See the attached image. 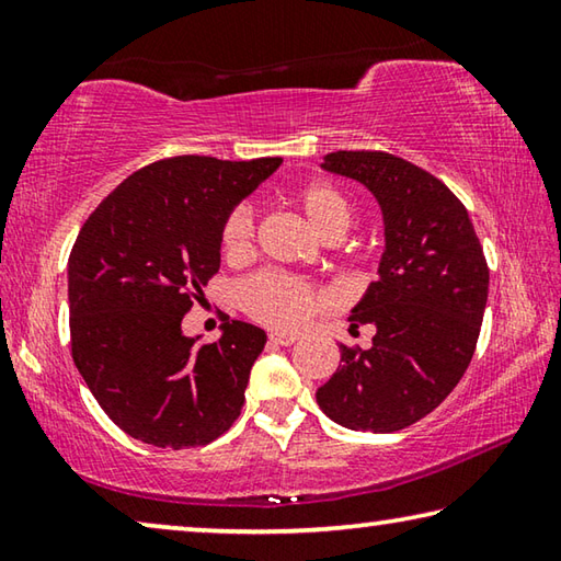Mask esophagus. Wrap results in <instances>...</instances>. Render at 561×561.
<instances>
[{
    "label": "esophagus",
    "mask_w": 561,
    "mask_h": 561,
    "mask_svg": "<svg viewBox=\"0 0 561 561\" xmlns=\"http://www.w3.org/2000/svg\"><path fill=\"white\" fill-rule=\"evenodd\" d=\"M297 336L294 334H279V331H272L270 334V344H277V346H291Z\"/></svg>",
    "instance_id": "obj_1"
}]
</instances>
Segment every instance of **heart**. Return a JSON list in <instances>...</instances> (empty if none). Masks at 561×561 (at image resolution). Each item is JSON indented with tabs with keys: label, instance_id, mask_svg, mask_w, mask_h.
Returning a JSON list of instances; mask_svg holds the SVG:
<instances>
[{
	"label": "heart",
	"instance_id": "heart-1",
	"mask_svg": "<svg viewBox=\"0 0 561 561\" xmlns=\"http://www.w3.org/2000/svg\"><path fill=\"white\" fill-rule=\"evenodd\" d=\"M294 201L327 240H339L354 220V205L344 190L327 180H311V183L299 185L294 190ZM254 237H257V210L247 201L237 203L225 215L220 227L222 254L230 262L247 260L254 252ZM237 301L247 314L262 324L289 329L301 324L324 301V294L297 274L262 270L240 282Z\"/></svg>",
	"mask_w": 561,
	"mask_h": 561
}]
</instances>
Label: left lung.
<instances>
[{"mask_svg":"<svg viewBox=\"0 0 561 561\" xmlns=\"http://www.w3.org/2000/svg\"><path fill=\"white\" fill-rule=\"evenodd\" d=\"M331 173L376 195L386 252L351 331L374 324L371 348L341 344L336 374L317 391L331 421L393 433L435 411L470 366L488 304L490 270L465 205L453 190L383 150H336Z\"/></svg>","mask_w":561,"mask_h":561,"instance_id":"8db88e82","label":"left lung"}]
</instances>
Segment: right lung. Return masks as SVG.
Returning <instances> with one entry per match:
<instances>
[{
	"mask_svg": "<svg viewBox=\"0 0 561 561\" xmlns=\"http://www.w3.org/2000/svg\"><path fill=\"white\" fill-rule=\"evenodd\" d=\"M279 163L156 160L83 222L69 257L71 356L103 413L130 438L201 448L240 415L267 334L232 319L220 341L197 344L180 321L220 270L225 215Z\"/></svg>",
	"mask_w": 561,
	"mask_h": 561,
	"instance_id": "right-lung-1",
	"label": "right lung"
}]
</instances>
